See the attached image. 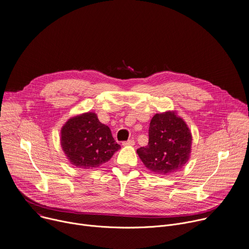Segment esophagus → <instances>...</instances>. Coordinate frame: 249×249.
I'll return each instance as SVG.
<instances>
[{
    "instance_id": "obj_1",
    "label": "esophagus",
    "mask_w": 249,
    "mask_h": 249,
    "mask_svg": "<svg viewBox=\"0 0 249 249\" xmlns=\"http://www.w3.org/2000/svg\"><path fill=\"white\" fill-rule=\"evenodd\" d=\"M123 145L124 146H132V145H134V141L133 140H128L127 142H124Z\"/></svg>"
}]
</instances>
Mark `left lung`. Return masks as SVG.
<instances>
[{
	"instance_id": "left-lung-1",
	"label": "left lung",
	"mask_w": 249,
	"mask_h": 249,
	"mask_svg": "<svg viewBox=\"0 0 249 249\" xmlns=\"http://www.w3.org/2000/svg\"><path fill=\"white\" fill-rule=\"evenodd\" d=\"M148 135V145L136 150L145 167L158 175L181 170L190 158L192 145V134L184 120L173 110L156 114Z\"/></svg>"
}]
</instances>
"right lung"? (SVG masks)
Segmentation results:
<instances>
[{"label":"right lung","instance_id":"add662e5","mask_svg":"<svg viewBox=\"0 0 249 249\" xmlns=\"http://www.w3.org/2000/svg\"><path fill=\"white\" fill-rule=\"evenodd\" d=\"M60 142L70 163L82 169L99 167L121 148L109 127L103 124L95 113L69 119L61 128Z\"/></svg>","mask_w":249,"mask_h":249}]
</instances>
